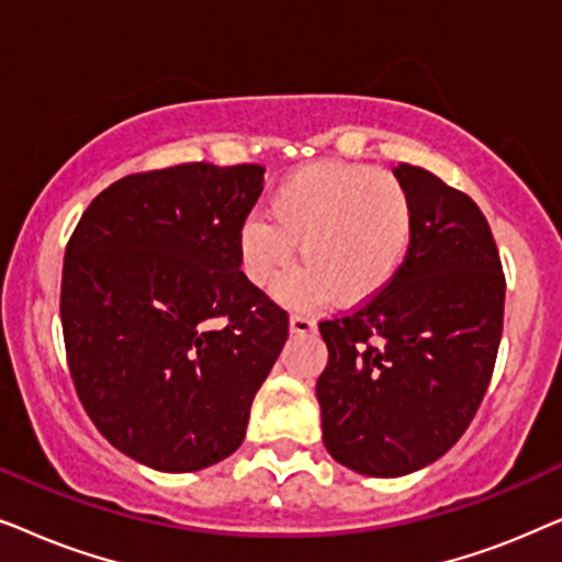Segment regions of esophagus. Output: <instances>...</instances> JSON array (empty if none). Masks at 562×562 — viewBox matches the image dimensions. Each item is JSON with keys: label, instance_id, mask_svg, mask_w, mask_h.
Instances as JSON below:
<instances>
[{"label": "esophagus", "instance_id": "34e87169", "mask_svg": "<svg viewBox=\"0 0 562 562\" xmlns=\"http://www.w3.org/2000/svg\"><path fill=\"white\" fill-rule=\"evenodd\" d=\"M317 329V322L312 317H304V314H291L289 319V333L291 335H312Z\"/></svg>", "mask_w": 562, "mask_h": 562}]
</instances>
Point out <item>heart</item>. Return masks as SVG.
<instances>
[{"label":"heart","instance_id":"obj_1","mask_svg":"<svg viewBox=\"0 0 562 562\" xmlns=\"http://www.w3.org/2000/svg\"><path fill=\"white\" fill-rule=\"evenodd\" d=\"M271 217L250 214L237 229L240 271L263 289L302 252L276 294L296 310L337 296L342 306L373 302L409 258L414 202L391 171L363 164H317L289 173L271 194Z\"/></svg>","mask_w":562,"mask_h":562}]
</instances>
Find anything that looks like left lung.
Here are the masks:
<instances>
[{"label":"left lung","mask_w":562,"mask_h":562,"mask_svg":"<svg viewBox=\"0 0 562 562\" xmlns=\"http://www.w3.org/2000/svg\"><path fill=\"white\" fill-rule=\"evenodd\" d=\"M414 202V243L394 283L319 322L322 440L350 471L396 479L460 440L494 373L506 283L471 196L412 164L394 168Z\"/></svg>","instance_id":"8db88e82"}]
</instances>
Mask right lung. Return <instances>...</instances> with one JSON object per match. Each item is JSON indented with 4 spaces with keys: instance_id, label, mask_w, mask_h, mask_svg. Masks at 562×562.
Segmentation results:
<instances>
[{
    "instance_id": "add662e5",
    "label": "right lung",
    "mask_w": 562,
    "mask_h": 562,
    "mask_svg": "<svg viewBox=\"0 0 562 562\" xmlns=\"http://www.w3.org/2000/svg\"><path fill=\"white\" fill-rule=\"evenodd\" d=\"M263 173L183 164L125 176L68 240L60 325L76 394L99 432L153 471L233 456L289 337L286 312L237 258Z\"/></svg>"
}]
</instances>
